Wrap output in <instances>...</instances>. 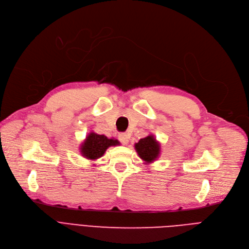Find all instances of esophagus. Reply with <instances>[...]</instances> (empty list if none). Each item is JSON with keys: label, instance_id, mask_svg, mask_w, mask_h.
I'll list each match as a JSON object with an SVG mask.
<instances>
[{"label": "esophagus", "instance_id": "obj_1", "mask_svg": "<svg viewBox=\"0 0 249 249\" xmlns=\"http://www.w3.org/2000/svg\"><path fill=\"white\" fill-rule=\"evenodd\" d=\"M118 138H119L120 142L122 143V144H124V145H126L127 143L129 142V138H128L127 134H125V133H120L119 135H118Z\"/></svg>", "mask_w": 249, "mask_h": 249}]
</instances>
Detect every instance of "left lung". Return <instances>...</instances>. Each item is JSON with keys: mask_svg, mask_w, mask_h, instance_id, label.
<instances>
[{"mask_svg": "<svg viewBox=\"0 0 249 249\" xmlns=\"http://www.w3.org/2000/svg\"><path fill=\"white\" fill-rule=\"evenodd\" d=\"M134 146L139 158L143 161H145V163L153 162L160 153V144L159 141H156L153 135L141 138L137 143H135Z\"/></svg>", "mask_w": 249, "mask_h": 249, "instance_id": "obj_1", "label": "left lung"}]
</instances>
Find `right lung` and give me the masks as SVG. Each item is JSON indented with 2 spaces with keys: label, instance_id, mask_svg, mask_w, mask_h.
I'll list each match as a JSON object with an SVG mask.
<instances>
[{
  "label": "right lung",
  "instance_id": "add662e5",
  "mask_svg": "<svg viewBox=\"0 0 249 249\" xmlns=\"http://www.w3.org/2000/svg\"><path fill=\"white\" fill-rule=\"evenodd\" d=\"M119 144L120 142L117 139L108 138L105 135L90 132L82 143L80 150L84 158L89 160H96L102 158L103 154L110 146H116Z\"/></svg>",
  "mask_w": 249,
  "mask_h": 249
}]
</instances>
